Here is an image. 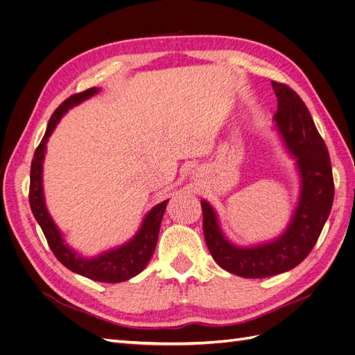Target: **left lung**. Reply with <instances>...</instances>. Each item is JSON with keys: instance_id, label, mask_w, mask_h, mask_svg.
I'll list each match as a JSON object with an SVG mask.
<instances>
[{"instance_id": "1", "label": "left lung", "mask_w": 355, "mask_h": 355, "mask_svg": "<svg viewBox=\"0 0 355 355\" xmlns=\"http://www.w3.org/2000/svg\"><path fill=\"white\" fill-rule=\"evenodd\" d=\"M271 84L278 101L274 121L288 151L297 159L302 180L300 200L288 228L272 243L237 247L223 237L210 204L201 201L204 240L211 257L225 271L245 278L277 275L302 262L323 231L335 197L327 146L306 105L287 84Z\"/></svg>"}]
</instances>
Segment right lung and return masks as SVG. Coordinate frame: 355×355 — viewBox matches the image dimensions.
<instances>
[{
	"mask_svg": "<svg viewBox=\"0 0 355 355\" xmlns=\"http://www.w3.org/2000/svg\"><path fill=\"white\" fill-rule=\"evenodd\" d=\"M96 92H98V89L92 87L89 90L69 96L65 102L59 105V108L50 116L46 135L41 139L31 163L29 206L32 214H34V218L37 219L42 232L46 235V240L50 245L51 252L55 253L58 261L62 265H65L72 272L87 277L94 282L121 283L125 280H130L132 277L144 271V268L146 266L149 259H151L158 240L161 219H163L168 200L157 204V206L146 214L141 230H139V232L130 241L121 247H118V249L106 252L98 257H93V259H84V257L75 254L69 247L63 243L59 230L56 228V225L53 223L46 209L44 196H42V159H44L49 136L55 130V127L63 114L69 108H72L73 105L83 102L84 99H89Z\"/></svg>",
	"mask_w": 355,
	"mask_h": 355,
	"instance_id": "add662e5",
	"label": "right lung"
}]
</instances>
